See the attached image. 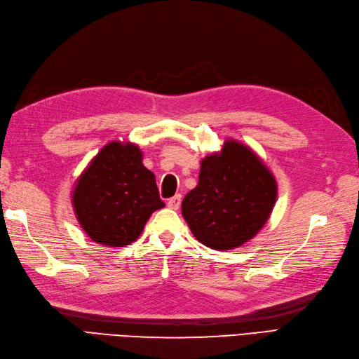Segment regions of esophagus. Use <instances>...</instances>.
I'll return each mask as SVG.
<instances>
[{"label": "esophagus", "instance_id": "34e87169", "mask_svg": "<svg viewBox=\"0 0 359 359\" xmlns=\"http://www.w3.org/2000/svg\"><path fill=\"white\" fill-rule=\"evenodd\" d=\"M167 205H169L170 209H173V210H178V209H180V205H181V195L178 194V195L172 196L170 200L167 201Z\"/></svg>", "mask_w": 359, "mask_h": 359}]
</instances>
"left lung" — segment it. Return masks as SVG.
<instances>
[{
  "label": "left lung",
  "instance_id": "8db88e82",
  "mask_svg": "<svg viewBox=\"0 0 359 359\" xmlns=\"http://www.w3.org/2000/svg\"><path fill=\"white\" fill-rule=\"evenodd\" d=\"M275 200L273 175L250 149L227 141L221 155L201 163L198 186L184 196L181 212L198 241L226 250L259 232Z\"/></svg>",
  "mask_w": 359,
  "mask_h": 359
}]
</instances>
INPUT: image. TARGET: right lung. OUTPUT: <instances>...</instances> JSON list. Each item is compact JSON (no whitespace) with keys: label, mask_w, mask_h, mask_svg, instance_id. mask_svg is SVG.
<instances>
[{"label":"right lung","mask_w":359,"mask_h":359,"mask_svg":"<svg viewBox=\"0 0 359 359\" xmlns=\"http://www.w3.org/2000/svg\"><path fill=\"white\" fill-rule=\"evenodd\" d=\"M74 207L93 241L123 247L137 240L164 201L155 175L142 165L140 149L115 141L101 149L78 180Z\"/></svg>","instance_id":"obj_1"}]
</instances>
